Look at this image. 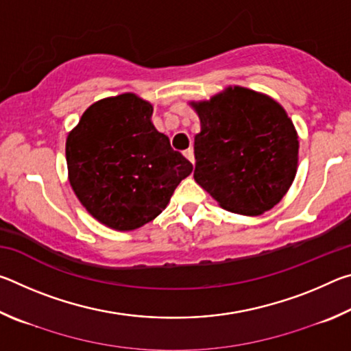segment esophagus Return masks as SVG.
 <instances>
[{
  "label": "esophagus",
  "instance_id": "1",
  "mask_svg": "<svg viewBox=\"0 0 351 351\" xmlns=\"http://www.w3.org/2000/svg\"><path fill=\"white\" fill-rule=\"evenodd\" d=\"M184 156H186L187 161H190L192 164L195 162V156H193V150H192V148H187V150L184 152Z\"/></svg>",
  "mask_w": 351,
  "mask_h": 351
}]
</instances>
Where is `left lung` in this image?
<instances>
[{
	"instance_id": "left-lung-1",
	"label": "left lung",
	"mask_w": 351,
	"mask_h": 351,
	"mask_svg": "<svg viewBox=\"0 0 351 351\" xmlns=\"http://www.w3.org/2000/svg\"><path fill=\"white\" fill-rule=\"evenodd\" d=\"M189 105L201 123L195 181L240 215L257 217L280 203L299 164V136L283 106L245 86H226Z\"/></svg>"
}]
</instances>
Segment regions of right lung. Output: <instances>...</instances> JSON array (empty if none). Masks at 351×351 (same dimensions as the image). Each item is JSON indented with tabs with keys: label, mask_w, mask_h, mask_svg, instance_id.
<instances>
[{
	"label": "right lung",
	"mask_w": 351,
	"mask_h": 351,
	"mask_svg": "<svg viewBox=\"0 0 351 351\" xmlns=\"http://www.w3.org/2000/svg\"><path fill=\"white\" fill-rule=\"evenodd\" d=\"M152 116L148 100L123 93L88 106L66 138L75 197L91 217L119 232L156 218L193 170L154 128Z\"/></svg>",
	"instance_id": "1"
}]
</instances>
